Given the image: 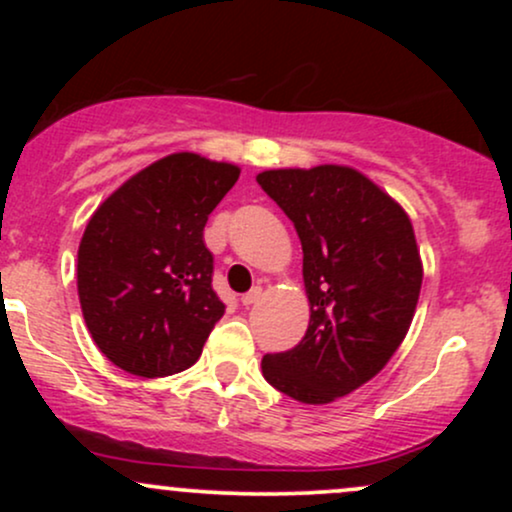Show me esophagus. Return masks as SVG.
Returning <instances> with one entry per match:
<instances>
[{"label": "esophagus", "instance_id": "34e87169", "mask_svg": "<svg viewBox=\"0 0 512 512\" xmlns=\"http://www.w3.org/2000/svg\"><path fill=\"white\" fill-rule=\"evenodd\" d=\"M260 296H262V289H260V286H255V289H250L248 293H243V296H240V303L252 305V303L260 301Z\"/></svg>", "mask_w": 512, "mask_h": 512}]
</instances>
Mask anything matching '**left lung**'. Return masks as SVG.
Here are the masks:
<instances>
[{"instance_id":"left-lung-1","label":"left lung","mask_w":512,"mask_h":512,"mask_svg":"<svg viewBox=\"0 0 512 512\" xmlns=\"http://www.w3.org/2000/svg\"><path fill=\"white\" fill-rule=\"evenodd\" d=\"M257 182L301 238L310 301L308 332L262 358L264 380L298 402H334L380 373L409 330L424 279L414 228L354 168L264 170Z\"/></svg>"}]
</instances>
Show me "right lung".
Instances as JSON below:
<instances>
[{
  "instance_id": "1",
  "label": "right lung",
  "mask_w": 512,
  "mask_h": 512,
  "mask_svg": "<svg viewBox=\"0 0 512 512\" xmlns=\"http://www.w3.org/2000/svg\"><path fill=\"white\" fill-rule=\"evenodd\" d=\"M240 170L170 154L115 190L88 221L76 284L88 332L142 378L190 368L226 305L211 286L204 226Z\"/></svg>"
}]
</instances>
